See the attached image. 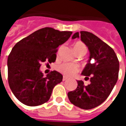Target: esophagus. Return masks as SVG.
Segmentation results:
<instances>
[{
    "label": "esophagus",
    "mask_w": 126,
    "mask_h": 126,
    "mask_svg": "<svg viewBox=\"0 0 126 126\" xmlns=\"http://www.w3.org/2000/svg\"><path fill=\"white\" fill-rule=\"evenodd\" d=\"M67 78L65 76H63V81H65V80H67Z\"/></svg>",
    "instance_id": "1"
}]
</instances>
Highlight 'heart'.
I'll return each mask as SVG.
<instances>
[{
    "label": "heart",
    "instance_id": "heart-1",
    "mask_svg": "<svg viewBox=\"0 0 126 126\" xmlns=\"http://www.w3.org/2000/svg\"><path fill=\"white\" fill-rule=\"evenodd\" d=\"M73 49L78 56L79 55H85L87 51V48L82 42H76L73 44ZM57 70L64 76L72 77L78 74L79 71V67L74 64L62 63L57 67Z\"/></svg>",
    "mask_w": 126,
    "mask_h": 126
}]
</instances>
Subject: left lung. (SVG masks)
<instances>
[{"instance_id": "1", "label": "left lung", "mask_w": 126, "mask_h": 126, "mask_svg": "<svg viewBox=\"0 0 126 126\" xmlns=\"http://www.w3.org/2000/svg\"><path fill=\"white\" fill-rule=\"evenodd\" d=\"M80 38L88 48L90 59L82 73L85 80H90V84L84 85L78 80V87L67 93L70 102L83 109L96 107L108 98L119 75V63L113 49L93 33L81 31L76 32L72 39ZM93 59L95 62L90 63Z\"/></svg>"}]
</instances>
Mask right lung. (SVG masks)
<instances>
[{
	"instance_id": "add662e5",
	"label": "right lung",
	"mask_w": 126,
	"mask_h": 126,
	"mask_svg": "<svg viewBox=\"0 0 126 126\" xmlns=\"http://www.w3.org/2000/svg\"><path fill=\"white\" fill-rule=\"evenodd\" d=\"M72 32L44 28L34 32L15 44L8 57V82L18 100L35 107L49 100L53 88L63 76L52 71L44 77L40 71L42 62H55L58 47L65 43Z\"/></svg>"
}]
</instances>
